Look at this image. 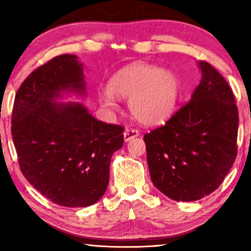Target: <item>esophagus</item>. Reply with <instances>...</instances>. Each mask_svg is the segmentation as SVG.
Listing matches in <instances>:
<instances>
[{"instance_id":"34e87169","label":"esophagus","mask_w":251,"mask_h":251,"mask_svg":"<svg viewBox=\"0 0 251 251\" xmlns=\"http://www.w3.org/2000/svg\"><path fill=\"white\" fill-rule=\"evenodd\" d=\"M123 136H125V142H129V140H131L133 138H136V137L139 136V131L138 130H135V129H126L125 133H123Z\"/></svg>"}]
</instances>
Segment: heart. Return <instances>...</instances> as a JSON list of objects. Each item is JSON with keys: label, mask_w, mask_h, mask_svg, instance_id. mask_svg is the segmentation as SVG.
I'll list each match as a JSON object with an SVG mask.
<instances>
[{"label": "heart", "mask_w": 251, "mask_h": 251, "mask_svg": "<svg viewBox=\"0 0 251 251\" xmlns=\"http://www.w3.org/2000/svg\"><path fill=\"white\" fill-rule=\"evenodd\" d=\"M180 92V81L173 71L133 63L113 75L108 90L99 92V100L101 105L113 108L115 96L129 99L130 112L140 125L159 126L173 118Z\"/></svg>", "instance_id": "b5f03b06"}]
</instances>
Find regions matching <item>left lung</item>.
Masks as SVG:
<instances>
[{
  "label": "left lung",
  "mask_w": 251,
  "mask_h": 251,
  "mask_svg": "<svg viewBox=\"0 0 251 251\" xmlns=\"http://www.w3.org/2000/svg\"><path fill=\"white\" fill-rule=\"evenodd\" d=\"M201 82L164 126L144 136L154 186L171 200L197 201L212 193L236 157L239 113L218 71L198 61Z\"/></svg>",
  "instance_id": "1"
}]
</instances>
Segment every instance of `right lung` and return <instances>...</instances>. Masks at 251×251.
I'll return each mask as SVG.
<instances>
[{
    "instance_id": "1",
    "label": "right lung",
    "mask_w": 251,
    "mask_h": 251,
    "mask_svg": "<svg viewBox=\"0 0 251 251\" xmlns=\"http://www.w3.org/2000/svg\"><path fill=\"white\" fill-rule=\"evenodd\" d=\"M72 96L87 97L83 64L75 54H61L19 88L11 132L28 183L56 204L83 208L105 194L123 128L96 120L81 101H59Z\"/></svg>"
}]
</instances>
